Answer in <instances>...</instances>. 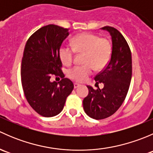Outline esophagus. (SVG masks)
<instances>
[{"label": "esophagus", "mask_w": 153, "mask_h": 153, "mask_svg": "<svg viewBox=\"0 0 153 153\" xmlns=\"http://www.w3.org/2000/svg\"><path fill=\"white\" fill-rule=\"evenodd\" d=\"M81 85H80L79 84H78V83H75V84H74V88H75V89H77V88L79 87Z\"/></svg>", "instance_id": "esophagus-1"}]
</instances>
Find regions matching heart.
<instances>
[{
	"label": "heart",
	"mask_w": 153,
	"mask_h": 153,
	"mask_svg": "<svg viewBox=\"0 0 153 153\" xmlns=\"http://www.w3.org/2000/svg\"><path fill=\"white\" fill-rule=\"evenodd\" d=\"M72 47L75 52H84V65L76 66L69 71V78L78 82L86 81L93 72L104 69L107 65L112 54V46L106 38H100L95 34L84 32L72 38ZM74 51L70 48L61 47L59 57L64 65H69L73 60Z\"/></svg>",
	"instance_id": "heart-1"
}]
</instances>
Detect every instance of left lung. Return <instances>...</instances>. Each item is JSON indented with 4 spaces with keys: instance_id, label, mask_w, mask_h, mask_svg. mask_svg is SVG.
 <instances>
[{
    "instance_id": "8db88e82",
    "label": "left lung",
    "mask_w": 153,
    "mask_h": 153,
    "mask_svg": "<svg viewBox=\"0 0 153 153\" xmlns=\"http://www.w3.org/2000/svg\"><path fill=\"white\" fill-rule=\"evenodd\" d=\"M107 31L112 39L109 62L95 77L96 84H104L103 89H94L87 86L89 94L83 101L84 109L90 118L104 119L113 115L124 102L132 78V55L129 45L121 32L112 27Z\"/></svg>"
}]
</instances>
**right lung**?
Here are the masks:
<instances>
[{"mask_svg":"<svg viewBox=\"0 0 153 153\" xmlns=\"http://www.w3.org/2000/svg\"><path fill=\"white\" fill-rule=\"evenodd\" d=\"M69 35V29L55 24L40 28L26 44L21 62V83L26 98L32 109L44 117H53L64 109L74 84L61 69L59 49ZM60 75V82H51Z\"/></svg>","mask_w":153,"mask_h":153,"instance_id":"add662e5","label":"right lung"}]
</instances>
